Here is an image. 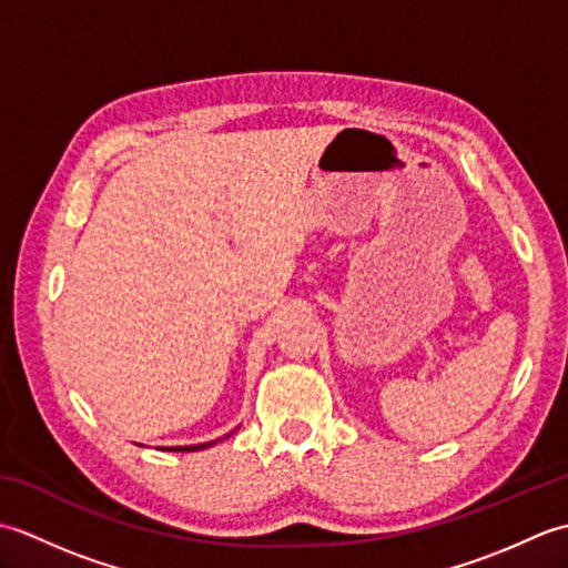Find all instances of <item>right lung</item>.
Segmentation results:
<instances>
[{"instance_id": "obj_1", "label": "right lung", "mask_w": 568, "mask_h": 568, "mask_svg": "<svg viewBox=\"0 0 568 568\" xmlns=\"http://www.w3.org/2000/svg\"><path fill=\"white\" fill-rule=\"evenodd\" d=\"M229 437V434H226ZM214 442H207V444H195V446H168V452H197V449H204V446H212Z\"/></svg>"}]
</instances>
